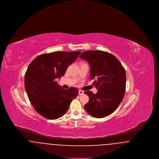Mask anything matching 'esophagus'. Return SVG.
<instances>
[{"mask_svg":"<svg viewBox=\"0 0 159 159\" xmlns=\"http://www.w3.org/2000/svg\"><path fill=\"white\" fill-rule=\"evenodd\" d=\"M83 93H84V91H82V90H79V95H83Z\"/></svg>","mask_w":159,"mask_h":159,"instance_id":"1","label":"esophagus"}]
</instances>
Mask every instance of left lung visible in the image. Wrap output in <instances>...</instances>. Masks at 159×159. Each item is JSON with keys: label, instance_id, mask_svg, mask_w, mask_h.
I'll return each mask as SVG.
<instances>
[{"label": "left lung", "instance_id": "left-lung-1", "mask_svg": "<svg viewBox=\"0 0 159 159\" xmlns=\"http://www.w3.org/2000/svg\"><path fill=\"white\" fill-rule=\"evenodd\" d=\"M79 57L90 65V79L98 92L84 91L89 102L84 105L86 112L97 118L113 113L121 103L126 89V71L120 61L111 53L93 50L86 51Z\"/></svg>", "mask_w": 159, "mask_h": 159}]
</instances>
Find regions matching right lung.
<instances>
[{
    "label": "right lung",
    "mask_w": 159,
    "mask_h": 159,
    "mask_svg": "<svg viewBox=\"0 0 159 159\" xmlns=\"http://www.w3.org/2000/svg\"><path fill=\"white\" fill-rule=\"evenodd\" d=\"M81 53L58 51L38 56L29 64L24 78L28 98L34 110L48 119H57L68 110L79 90L64 89L56 79L64 76L68 66Z\"/></svg>",
    "instance_id": "1"
}]
</instances>
